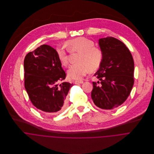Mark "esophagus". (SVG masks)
<instances>
[{"label":"esophagus","mask_w":154,"mask_h":154,"mask_svg":"<svg viewBox=\"0 0 154 154\" xmlns=\"http://www.w3.org/2000/svg\"><path fill=\"white\" fill-rule=\"evenodd\" d=\"M84 81H75V84H83Z\"/></svg>","instance_id":"obj_1"}]
</instances>
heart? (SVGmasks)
I'll return each instance as SVG.
<instances>
[{
  "mask_svg": "<svg viewBox=\"0 0 154 154\" xmlns=\"http://www.w3.org/2000/svg\"><path fill=\"white\" fill-rule=\"evenodd\" d=\"M66 45L70 52H79L76 62L67 70L68 76L72 79H81L89 70L97 69L101 63L103 58L102 50L94 46L92 40L84 37H79L66 42ZM57 57L62 66L68 65V57L64 47H57L56 49Z\"/></svg>",
  "mask_w": 154,
  "mask_h": 154,
  "instance_id": "1",
  "label": "heart"
}]
</instances>
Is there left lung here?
Here are the masks:
<instances>
[{
	"label": "left lung",
	"mask_w": 154,
	"mask_h": 154,
	"mask_svg": "<svg viewBox=\"0 0 154 154\" xmlns=\"http://www.w3.org/2000/svg\"><path fill=\"white\" fill-rule=\"evenodd\" d=\"M98 42L103 58L94 75L101 84L92 82L91 98L98 107L111 110L122 105L130 95L134 84V61L128 48L118 39L107 37Z\"/></svg>",
	"instance_id": "1"
}]
</instances>
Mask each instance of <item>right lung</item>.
I'll return each instance as SVG.
<instances>
[{"label":"right lung","instance_id":"obj_1","mask_svg":"<svg viewBox=\"0 0 154 154\" xmlns=\"http://www.w3.org/2000/svg\"><path fill=\"white\" fill-rule=\"evenodd\" d=\"M25 88L32 104L44 113L59 112L66 107V98L73 85L58 82L66 73L56 50L50 45H40L28 53L24 59Z\"/></svg>","mask_w":154,"mask_h":154}]
</instances>
